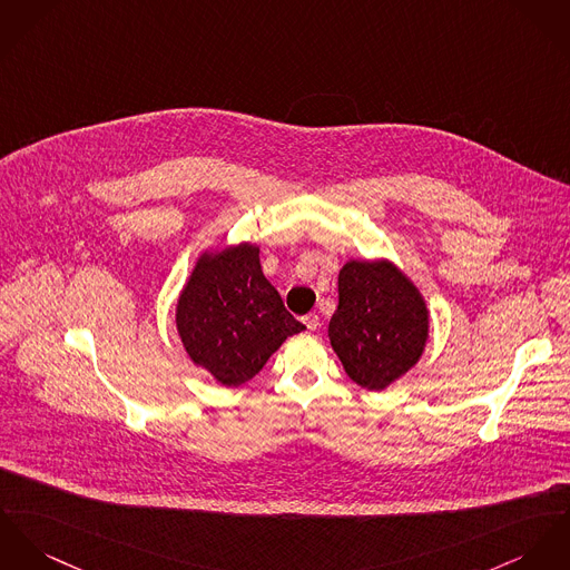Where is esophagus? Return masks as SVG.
Masks as SVG:
<instances>
[{"mask_svg": "<svg viewBox=\"0 0 570 570\" xmlns=\"http://www.w3.org/2000/svg\"><path fill=\"white\" fill-rule=\"evenodd\" d=\"M304 323H306V327L309 332H316V330L321 327V318H318V314H306V316H304Z\"/></svg>", "mask_w": 570, "mask_h": 570, "instance_id": "esophagus-1", "label": "esophagus"}]
</instances>
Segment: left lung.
Listing matches in <instances>:
<instances>
[{
    "label": "left lung",
    "instance_id": "1",
    "mask_svg": "<svg viewBox=\"0 0 570 570\" xmlns=\"http://www.w3.org/2000/svg\"><path fill=\"white\" fill-rule=\"evenodd\" d=\"M327 334L351 380L384 391L419 362L428 307L394 264L351 261L338 275V307Z\"/></svg>",
    "mask_w": 570,
    "mask_h": 570
}]
</instances>
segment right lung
Masks as SVG:
<instances>
[{"label": "right lung", "mask_w": 570, "mask_h": 570, "mask_svg": "<svg viewBox=\"0 0 570 570\" xmlns=\"http://www.w3.org/2000/svg\"><path fill=\"white\" fill-rule=\"evenodd\" d=\"M258 247L199 258L177 302V332L190 360L223 386H240L293 334L306 330L264 277Z\"/></svg>", "instance_id": "add662e5"}]
</instances>
